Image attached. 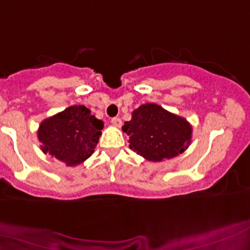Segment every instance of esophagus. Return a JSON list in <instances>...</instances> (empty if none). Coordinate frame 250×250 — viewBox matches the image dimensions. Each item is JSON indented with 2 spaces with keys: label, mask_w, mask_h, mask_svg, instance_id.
<instances>
[{
  "label": "esophagus",
  "mask_w": 250,
  "mask_h": 250,
  "mask_svg": "<svg viewBox=\"0 0 250 250\" xmlns=\"http://www.w3.org/2000/svg\"><path fill=\"white\" fill-rule=\"evenodd\" d=\"M111 125H114V127H121V125H122L121 118H118V117H114V118H111Z\"/></svg>",
  "instance_id": "esophagus-1"
}]
</instances>
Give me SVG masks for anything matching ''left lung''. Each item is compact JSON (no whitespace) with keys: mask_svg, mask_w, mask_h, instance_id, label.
<instances>
[{"mask_svg":"<svg viewBox=\"0 0 250 250\" xmlns=\"http://www.w3.org/2000/svg\"><path fill=\"white\" fill-rule=\"evenodd\" d=\"M122 129L129 136V147L150 162L177 157L191 143L190 123L151 103L132 111Z\"/></svg>","mask_w":250,"mask_h":250,"instance_id":"1","label":"left lung"}]
</instances>
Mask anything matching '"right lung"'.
Returning a JSON list of instances; mask_svg holds the SVG:
<instances>
[{
  "instance_id": "obj_1",
  "label": "right lung",
  "mask_w": 250,
  "mask_h": 250,
  "mask_svg": "<svg viewBox=\"0 0 250 250\" xmlns=\"http://www.w3.org/2000/svg\"><path fill=\"white\" fill-rule=\"evenodd\" d=\"M104 128L84 105H73L44 119L38 128V140L44 154L74 167L92 155Z\"/></svg>"
}]
</instances>
